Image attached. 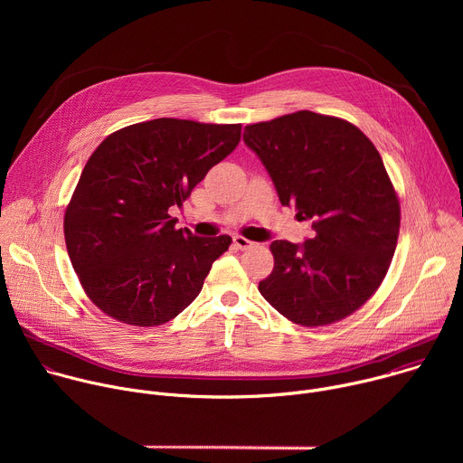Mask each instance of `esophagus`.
<instances>
[{"label": "esophagus", "mask_w": 463, "mask_h": 463, "mask_svg": "<svg viewBox=\"0 0 463 463\" xmlns=\"http://www.w3.org/2000/svg\"><path fill=\"white\" fill-rule=\"evenodd\" d=\"M232 241H234V247H236V249H249V247L254 245V241H250V240H247V238H243V236H240V234H236V236L232 238Z\"/></svg>", "instance_id": "esophagus-1"}]
</instances>
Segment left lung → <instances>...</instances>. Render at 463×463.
<instances>
[{"mask_svg":"<svg viewBox=\"0 0 463 463\" xmlns=\"http://www.w3.org/2000/svg\"><path fill=\"white\" fill-rule=\"evenodd\" d=\"M243 143L280 203L313 229L304 243H271L275 268L258 291L300 326L352 315L381 286L400 236V200L379 152L352 122L307 109L245 126Z\"/></svg>","mask_w":463,"mask_h":463,"instance_id":"1","label":"left lung"}]
</instances>
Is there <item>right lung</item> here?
Here are the masks:
<instances>
[{"label": "right lung", "mask_w": 463, "mask_h": 463, "mask_svg": "<svg viewBox=\"0 0 463 463\" xmlns=\"http://www.w3.org/2000/svg\"><path fill=\"white\" fill-rule=\"evenodd\" d=\"M241 124L154 118L108 136L88 159L63 234L91 302L131 326H159L200 295L231 236L175 229L170 207L240 143Z\"/></svg>", "instance_id": "right-lung-1"}]
</instances>
